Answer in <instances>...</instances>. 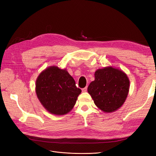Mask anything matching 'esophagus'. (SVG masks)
Here are the masks:
<instances>
[{
  "mask_svg": "<svg viewBox=\"0 0 156 156\" xmlns=\"http://www.w3.org/2000/svg\"><path fill=\"white\" fill-rule=\"evenodd\" d=\"M87 87H84V88H83L82 89V92H87Z\"/></svg>",
  "mask_w": 156,
  "mask_h": 156,
  "instance_id": "34e87169",
  "label": "esophagus"
}]
</instances>
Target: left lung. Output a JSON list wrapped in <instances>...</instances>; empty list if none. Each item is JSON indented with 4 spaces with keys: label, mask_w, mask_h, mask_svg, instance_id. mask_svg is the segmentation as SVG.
Returning <instances> with one entry per match:
<instances>
[{
    "label": "left lung",
    "mask_w": 156,
    "mask_h": 156,
    "mask_svg": "<svg viewBox=\"0 0 156 156\" xmlns=\"http://www.w3.org/2000/svg\"><path fill=\"white\" fill-rule=\"evenodd\" d=\"M88 92L98 108L104 112H115L124 104L129 90V79L122 69L107 66L97 69Z\"/></svg>",
    "instance_id": "left-lung-1"
}]
</instances>
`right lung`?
Masks as SVG:
<instances>
[{
    "label": "right lung",
    "mask_w": 156,
    "mask_h": 156,
    "mask_svg": "<svg viewBox=\"0 0 156 156\" xmlns=\"http://www.w3.org/2000/svg\"><path fill=\"white\" fill-rule=\"evenodd\" d=\"M35 90L41 104L56 116L66 115L72 111L81 93L67 69L56 66L47 68L40 73Z\"/></svg>",
    "instance_id": "obj_1"
}]
</instances>
